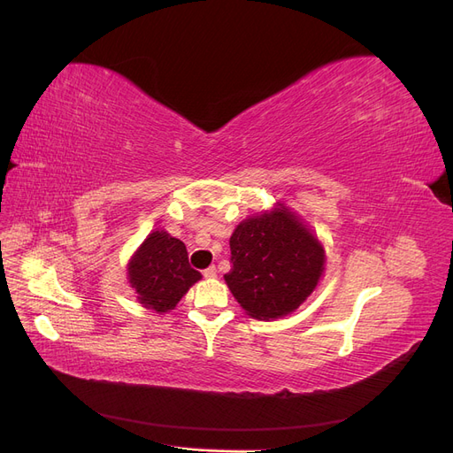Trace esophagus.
<instances>
[{"mask_svg": "<svg viewBox=\"0 0 453 453\" xmlns=\"http://www.w3.org/2000/svg\"><path fill=\"white\" fill-rule=\"evenodd\" d=\"M203 275L206 277V280H212V277H216V268H214V265H211V268H206L203 272Z\"/></svg>", "mask_w": 453, "mask_h": 453, "instance_id": "34e87169", "label": "esophagus"}]
</instances>
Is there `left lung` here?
<instances>
[{
  "label": "left lung",
  "instance_id": "1",
  "mask_svg": "<svg viewBox=\"0 0 453 453\" xmlns=\"http://www.w3.org/2000/svg\"><path fill=\"white\" fill-rule=\"evenodd\" d=\"M229 249L234 268L224 280L242 310L257 319L291 314L314 293L326 270L321 242L283 204L242 219Z\"/></svg>",
  "mask_w": 453,
  "mask_h": 453
}]
</instances>
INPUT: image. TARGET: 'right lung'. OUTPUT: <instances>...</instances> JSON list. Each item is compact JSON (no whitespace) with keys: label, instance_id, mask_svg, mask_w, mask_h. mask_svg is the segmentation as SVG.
<instances>
[{"label":"right lung","instance_id":"obj_1","mask_svg":"<svg viewBox=\"0 0 453 453\" xmlns=\"http://www.w3.org/2000/svg\"><path fill=\"white\" fill-rule=\"evenodd\" d=\"M127 280L139 304L157 314L176 308L189 287L201 280L188 258V249L165 229L153 231L127 264Z\"/></svg>","mask_w":453,"mask_h":453}]
</instances>
